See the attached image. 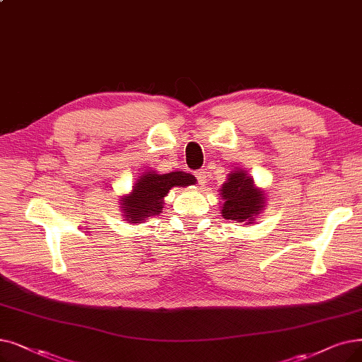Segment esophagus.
Here are the masks:
<instances>
[{"mask_svg":"<svg viewBox=\"0 0 362 362\" xmlns=\"http://www.w3.org/2000/svg\"><path fill=\"white\" fill-rule=\"evenodd\" d=\"M195 177H197V180H198L199 185H204V183L207 182V171L204 170V168L195 171Z\"/></svg>","mask_w":362,"mask_h":362,"instance_id":"1","label":"esophagus"}]
</instances>
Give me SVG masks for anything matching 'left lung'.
<instances>
[{"label":"left lung","instance_id":"obj_1","mask_svg":"<svg viewBox=\"0 0 362 362\" xmlns=\"http://www.w3.org/2000/svg\"><path fill=\"white\" fill-rule=\"evenodd\" d=\"M222 216L233 222L251 223L263 207V194L253 186V180L244 171L230 173L222 189Z\"/></svg>","mask_w":362,"mask_h":362}]
</instances>
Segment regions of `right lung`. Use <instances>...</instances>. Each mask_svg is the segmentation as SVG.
<instances>
[{"label":"right lung","mask_w":362,"mask_h":362,"mask_svg":"<svg viewBox=\"0 0 362 362\" xmlns=\"http://www.w3.org/2000/svg\"><path fill=\"white\" fill-rule=\"evenodd\" d=\"M195 185V177L189 173L175 171L167 175H156L155 171L146 173L133 186V192L122 198V210L125 220L139 223L146 217L160 214L164 206V197L173 186Z\"/></svg>","instance_id":"1"}]
</instances>
